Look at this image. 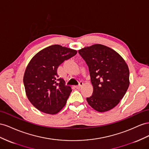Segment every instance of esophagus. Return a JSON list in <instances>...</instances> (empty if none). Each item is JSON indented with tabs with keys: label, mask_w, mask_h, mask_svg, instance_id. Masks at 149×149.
I'll return each mask as SVG.
<instances>
[{
	"label": "esophagus",
	"mask_w": 149,
	"mask_h": 149,
	"mask_svg": "<svg viewBox=\"0 0 149 149\" xmlns=\"http://www.w3.org/2000/svg\"><path fill=\"white\" fill-rule=\"evenodd\" d=\"M84 85V82H82V81H80V82H79V84L78 85V86H75V88H81V87L83 86Z\"/></svg>",
	"instance_id": "1"
}]
</instances>
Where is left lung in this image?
<instances>
[{
    "label": "left lung",
    "mask_w": 149,
    "mask_h": 149,
    "mask_svg": "<svg viewBox=\"0 0 149 149\" xmlns=\"http://www.w3.org/2000/svg\"><path fill=\"white\" fill-rule=\"evenodd\" d=\"M88 66L93 86L92 95L87 98L96 111L112 109L124 97L130 84L129 69L125 60L112 49L93 44L79 50Z\"/></svg>",
    "instance_id": "8db88e82"
}]
</instances>
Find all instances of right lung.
Here are the masks:
<instances>
[{
  "label": "right lung",
  "mask_w": 149,
  "mask_h": 149,
  "mask_svg": "<svg viewBox=\"0 0 149 149\" xmlns=\"http://www.w3.org/2000/svg\"><path fill=\"white\" fill-rule=\"evenodd\" d=\"M77 51L60 45L41 50L33 56L25 69L24 84L29 100L40 111L56 114L63 109L72 92L57 69L61 63L77 54Z\"/></svg>",
  "instance_id": "1"
}]
</instances>
